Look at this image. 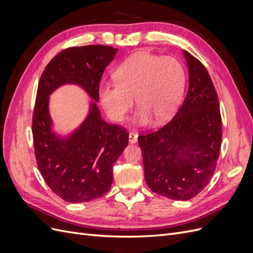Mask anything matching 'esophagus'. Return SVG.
<instances>
[{
  "label": "esophagus",
  "mask_w": 253,
  "mask_h": 253,
  "mask_svg": "<svg viewBox=\"0 0 253 253\" xmlns=\"http://www.w3.org/2000/svg\"><path fill=\"white\" fill-rule=\"evenodd\" d=\"M137 137H138V135H137L136 133H133L131 132L128 134V141L129 143H136L137 142Z\"/></svg>",
  "instance_id": "34e87169"
}]
</instances>
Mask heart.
I'll list each match as a JSON object with an SVG mask.
<instances>
[{
	"mask_svg": "<svg viewBox=\"0 0 253 253\" xmlns=\"http://www.w3.org/2000/svg\"><path fill=\"white\" fill-rule=\"evenodd\" d=\"M115 83L99 88V99L109 118L122 122L133 108L135 98L138 111L135 122L148 125L170 120L177 110L185 90L187 75L180 61L142 51L122 62L114 73Z\"/></svg>",
	"mask_w": 253,
	"mask_h": 253,
	"instance_id": "b5f03b06",
	"label": "heart"
}]
</instances>
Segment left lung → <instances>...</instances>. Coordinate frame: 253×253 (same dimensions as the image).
I'll return each instance as SVG.
<instances>
[{
  "mask_svg": "<svg viewBox=\"0 0 253 253\" xmlns=\"http://www.w3.org/2000/svg\"><path fill=\"white\" fill-rule=\"evenodd\" d=\"M189 70L187 96L175 116L157 131L138 136L144 178L154 193L188 201L202 192L219 156L221 117L208 71L183 50Z\"/></svg>",
  "mask_w": 253,
  "mask_h": 253,
  "instance_id": "8db88e82",
  "label": "left lung"
}]
</instances>
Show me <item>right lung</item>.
<instances>
[{"instance_id":"obj_1","label":"right lung","mask_w":253,"mask_h":253,"mask_svg":"<svg viewBox=\"0 0 253 253\" xmlns=\"http://www.w3.org/2000/svg\"><path fill=\"white\" fill-rule=\"evenodd\" d=\"M117 49L108 45L68 47L45 67L38 85L33 138L38 168L51 191L65 202L86 203L110 190L113 166L128 144V133L102 120L91 102L83 124L67 138L51 132L49 95L66 83L78 84L99 100V84Z\"/></svg>"}]
</instances>
